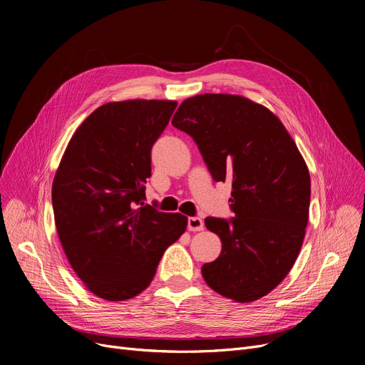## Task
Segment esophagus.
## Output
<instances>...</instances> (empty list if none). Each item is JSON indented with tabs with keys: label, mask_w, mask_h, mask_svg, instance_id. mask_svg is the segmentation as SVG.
Segmentation results:
<instances>
[{
	"label": "esophagus",
	"mask_w": 365,
	"mask_h": 365,
	"mask_svg": "<svg viewBox=\"0 0 365 365\" xmlns=\"http://www.w3.org/2000/svg\"><path fill=\"white\" fill-rule=\"evenodd\" d=\"M187 229L190 232H198L204 229V220L200 217H189L187 219Z\"/></svg>",
	"instance_id": "34e87169"
}]
</instances>
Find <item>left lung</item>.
<instances>
[{"mask_svg":"<svg viewBox=\"0 0 365 365\" xmlns=\"http://www.w3.org/2000/svg\"><path fill=\"white\" fill-rule=\"evenodd\" d=\"M171 124L195 140L216 182L232 183L235 217H207L222 241L202 264L210 289L255 302L287 277L309 219L311 178L294 140L266 106L238 94L205 93L182 102Z\"/></svg>","mask_w":365,"mask_h":365,"instance_id":"1","label":"left lung"}]
</instances>
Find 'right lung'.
Returning a JSON list of instances; mask_svg holds the SVG:
<instances>
[{"instance_id":"obj_1","label":"right lung","mask_w":365,"mask_h":365,"mask_svg":"<svg viewBox=\"0 0 365 365\" xmlns=\"http://www.w3.org/2000/svg\"><path fill=\"white\" fill-rule=\"evenodd\" d=\"M175 101L99 106L71 138L51 187L57 234L87 290L109 302L140 294L187 217L143 202L150 149Z\"/></svg>"}]
</instances>
